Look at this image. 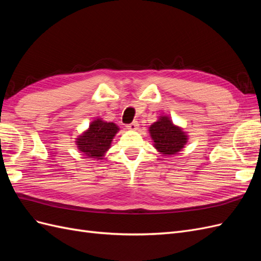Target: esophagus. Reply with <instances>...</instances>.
<instances>
[{
    "mask_svg": "<svg viewBox=\"0 0 261 261\" xmlns=\"http://www.w3.org/2000/svg\"><path fill=\"white\" fill-rule=\"evenodd\" d=\"M138 126H139V124L135 121V122H133V123H130V124L126 125V127H127L129 130H136V129L138 128Z\"/></svg>",
    "mask_w": 261,
    "mask_h": 261,
    "instance_id": "34e87169",
    "label": "esophagus"
}]
</instances>
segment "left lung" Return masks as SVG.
<instances>
[{"label": "left lung", "mask_w": 261, "mask_h": 261, "mask_svg": "<svg viewBox=\"0 0 261 261\" xmlns=\"http://www.w3.org/2000/svg\"><path fill=\"white\" fill-rule=\"evenodd\" d=\"M154 147L162 155H173L180 151L187 143L186 134L173 125L170 117L161 116L149 127Z\"/></svg>", "instance_id": "1"}]
</instances>
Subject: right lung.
Returning <instances> with one entry per match:
<instances>
[{
    "label": "right lung",
    "mask_w": 261,
    "mask_h": 261,
    "mask_svg": "<svg viewBox=\"0 0 261 261\" xmlns=\"http://www.w3.org/2000/svg\"><path fill=\"white\" fill-rule=\"evenodd\" d=\"M117 132L118 127L114 123L103 122L98 118L89 125V129L76 140L77 147L87 156L101 160Z\"/></svg>",
    "instance_id": "1"
}]
</instances>
